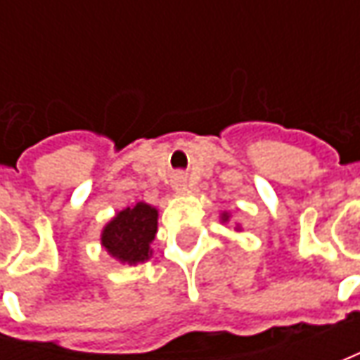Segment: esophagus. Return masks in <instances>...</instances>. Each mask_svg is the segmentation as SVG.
Here are the masks:
<instances>
[{
	"label": "esophagus",
	"mask_w": 360,
	"mask_h": 360,
	"mask_svg": "<svg viewBox=\"0 0 360 360\" xmlns=\"http://www.w3.org/2000/svg\"><path fill=\"white\" fill-rule=\"evenodd\" d=\"M172 188H174V192H178V194H184V192H188L186 176H184V174H174Z\"/></svg>",
	"instance_id": "1"
}]
</instances>
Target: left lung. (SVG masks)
Masks as SVG:
<instances>
[{
	"instance_id": "1",
	"label": "left lung",
	"mask_w": 360,
	"mask_h": 360,
	"mask_svg": "<svg viewBox=\"0 0 360 360\" xmlns=\"http://www.w3.org/2000/svg\"><path fill=\"white\" fill-rule=\"evenodd\" d=\"M220 220H222V222H229V220H230V214H229V212H222V214H220ZM234 230H236V232H240V224H236V229H234Z\"/></svg>"
}]
</instances>
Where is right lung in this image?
<instances>
[{"mask_svg": "<svg viewBox=\"0 0 360 360\" xmlns=\"http://www.w3.org/2000/svg\"><path fill=\"white\" fill-rule=\"evenodd\" d=\"M158 232V208L146 202H136L105 224L100 244L120 264H142L152 256V240Z\"/></svg>", "mask_w": 360, "mask_h": 360, "instance_id": "add662e5", "label": "right lung"}]
</instances>
